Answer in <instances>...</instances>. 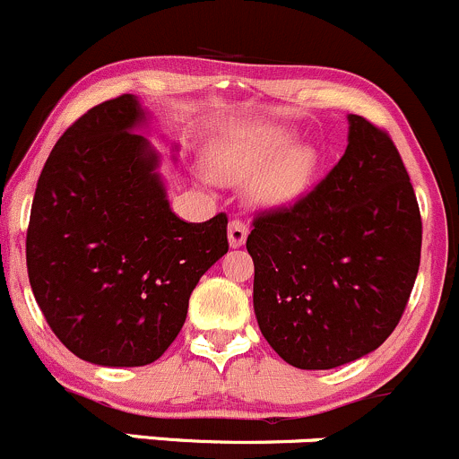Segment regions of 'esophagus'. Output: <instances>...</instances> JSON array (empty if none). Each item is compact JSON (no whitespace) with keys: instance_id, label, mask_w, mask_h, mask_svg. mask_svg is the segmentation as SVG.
Masks as SVG:
<instances>
[{"instance_id":"34e87169","label":"esophagus","mask_w":459,"mask_h":459,"mask_svg":"<svg viewBox=\"0 0 459 459\" xmlns=\"http://www.w3.org/2000/svg\"><path fill=\"white\" fill-rule=\"evenodd\" d=\"M247 234H249V230H247V225L243 223V221H240V219H231L230 221L228 236H230L231 247H240V245L247 240Z\"/></svg>"}]
</instances>
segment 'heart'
<instances>
[{
  "instance_id": "1",
  "label": "heart",
  "mask_w": 459,
  "mask_h": 459,
  "mask_svg": "<svg viewBox=\"0 0 459 459\" xmlns=\"http://www.w3.org/2000/svg\"><path fill=\"white\" fill-rule=\"evenodd\" d=\"M291 136L282 130H263L216 145L210 172L221 183L254 181V196L269 205L294 201L309 186L314 154L291 152Z\"/></svg>"
}]
</instances>
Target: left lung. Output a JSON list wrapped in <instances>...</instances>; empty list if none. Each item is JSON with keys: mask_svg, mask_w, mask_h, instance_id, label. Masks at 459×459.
<instances>
[{"mask_svg": "<svg viewBox=\"0 0 459 459\" xmlns=\"http://www.w3.org/2000/svg\"><path fill=\"white\" fill-rule=\"evenodd\" d=\"M422 219L385 127L349 115V145L294 203L258 210L247 236L254 311L273 351L333 369L380 347L403 318Z\"/></svg>", "mask_w": 459, "mask_h": 459, "instance_id": "obj_1", "label": "left lung"}]
</instances>
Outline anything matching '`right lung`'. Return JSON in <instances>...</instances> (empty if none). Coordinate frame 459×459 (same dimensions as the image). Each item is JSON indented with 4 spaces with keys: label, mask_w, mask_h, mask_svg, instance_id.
<instances>
[{
    "label": "right lung",
    "mask_w": 459,
    "mask_h": 459,
    "mask_svg": "<svg viewBox=\"0 0 459 459\" xmlns=\"http://www.w3.org/2000/svg\"><path fill=\"white\" fill-rule=\"evenodd\" d=\"M132 94L90 108L46 160L26 231L32 294L56 338L82 360H159L187 316L198 278L228 254V214H172L157 154L136 134Z\"/></svg>",
    "instance_id": "1"
}]
</instances>
